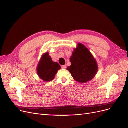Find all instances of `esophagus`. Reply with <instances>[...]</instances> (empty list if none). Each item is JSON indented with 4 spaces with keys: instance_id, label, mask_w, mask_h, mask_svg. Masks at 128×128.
I'll list each match as a JSON object with an SVG mask.
<instances>
[{
    "instance_id": "34e87169",
    "label": "esophagus",
    "mask_w": 128,
    "mask_h": 128,
    "mask_svg": "<svg viewBox=\"0 0 128 128\" xmlns=\"http://www.w3.org/2000/svg\"><path fill=\"white\" fill-rule=\"evenodd\" d=\"M61 68H62V69H66V65L62 66H61Z\"/></svg>"
}]
</instances>
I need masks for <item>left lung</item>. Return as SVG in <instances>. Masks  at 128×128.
Returning a JSON list of instances; mask_svg holds the SVG:
<instances>
[{
    "label": "left lung",
    "instance_id": "8db88e82",
    "mask_svg": "<svg viewBox=\"0 0 128 128\" xmlns=\"http://www.w3.org/2000/svg\"><path fill=\"white\" fill-rule=\"evenodd\" d=\"M71 66L67 69L73 78L81 83H86L94 78L98 70L95 58L83 44L78 43L70 58Z\"/></svg>",
    "mask_w": 128,
    "mask_h": 128
}]
</instances>
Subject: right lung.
Masks as SVG:
<instances>
[{"mask_svg": "<svg viewBox=\"0 0 128 128\" xmlns=\"http://www.w3.org/2000/svg\"><path fill=\"white\" fill-rule=\"evenodd\" d=\"M61 69L60 64L53 62L48 52L42 55L37 67L38 76L45 82L52 80L56 76L57 72Z\"/></svg>", "mask_w": 128, "mask_h": 128, "instance_id": "add662e5", "label": "right lung"}]
</instances>
